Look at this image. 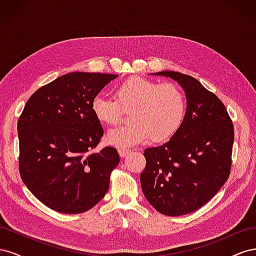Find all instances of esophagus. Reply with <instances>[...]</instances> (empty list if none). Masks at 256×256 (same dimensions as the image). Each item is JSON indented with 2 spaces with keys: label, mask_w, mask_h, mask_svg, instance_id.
Here are the masks:
<instances>
[{
  "label": "esophagus",
  "mask_w": 256,
  "mask_h": 256,
  "mask_svg": "<svg viewBox=\"0 0 256 256\" xmlns=\"http://www.w3.org/2000/svg\"><path fill=\"white\" fill-rule=\"evenodd\" d=\"M130 152L131 150L129 148H118V154H120V157H126Z\"/></svg>",
  "instance_id": "esophagus-1"
}]
</instances>
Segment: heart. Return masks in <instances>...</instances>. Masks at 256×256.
Instances as JSON below:
<instances>
[{
    "instance_id": "heart-1",
    "label": "heart",
    "mask_w": 256,
    "mask_h": 256,
    "mask_svg": "<svg viewBox=\"0 0 256 256\" xmlns=\"http://www.w3.org/2000/svg\"><path fill=\"white\" fill-rule=\"evenodd\" d=\"M187 102L182 88L174 83H158L143 76L118 84L114 97L96 96L92 111L98 122L108 126L120 122L124 110L128 111L129 124L111 130L109 144L126 148L152 138L156 143L170 140L184 122Z\"/></svg>"
}]
</instances>
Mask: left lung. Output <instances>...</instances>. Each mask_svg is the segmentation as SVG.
<instances>
[{"instance_id": "left-lung-1", "label": "left lung", "mask_w": 256, "mask_h": 256, "mask_svg": "<svg viewBox=\"0 0 256 256\" xmlns=\"http://www.w3.org/2000/svg\"><path fill=\"white\" fill-rule=\"evenodd\" d=\"M184 88L187 111L166 144L144 150L140 180L146 200L162 214L198 210L226 184L232 168L234 126L226 106L191 76L160 72Z\"/></svg>"}]
</instances>
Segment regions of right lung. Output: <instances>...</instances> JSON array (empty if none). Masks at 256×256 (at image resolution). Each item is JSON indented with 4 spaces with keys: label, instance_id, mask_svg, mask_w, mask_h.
Masks as SVG:
<instances>
[{
    "label": "right lung",
    "instance_id": "1",
    "mask_svg": "<svg viewBox=\"0 0 256 256\" xmlns=\"http://www.w3.org/2000/svg\"><path fill=\"white\" fill-rule=\"evenodd\" d=\"M118 74L70 72L38 88L18 120L19 172L42 204L63 214L90 210L106 196L120 162L95 152L104 129L92 102Z\"/></svg>",
    "mask_w": 256,
    "mask_h": 256
}]
</instances>
